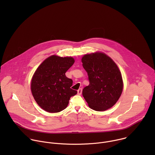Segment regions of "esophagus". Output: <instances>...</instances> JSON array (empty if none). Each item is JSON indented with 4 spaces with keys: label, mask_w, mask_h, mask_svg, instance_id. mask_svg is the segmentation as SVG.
Returning a JSON list of instances; mask_svg holds the SVG:
<instances>
[{
    "label": "esophagus",
    "mask_w": 155,
    "mask_h": 155,
    "mask_svg": "<svg viewBox=\"0 0 155 155\" xmlns=\"http://www.w3.org/2000/svg\"><path fill=\"white\" fill-rule=\"evenodd\" d=\"M77 93H78V95H81V93H82V89H81V88H80L79 90H77Z\"/></svg>",
    "instance_id": "obj_1"
}]
</instances>
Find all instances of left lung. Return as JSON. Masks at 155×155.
I'll list each match as a JSON object with an SVG mask.
<instances>
[{
    "label": "left lung",
    "mask_w": 155,
    "mask_h": 155,
    "mask_svg": "<svg viewBox=\"0 0 155 155\" xmlns=\"http://www.w3.org/2000/svg\"><path fill=\"white\" fill-rule=\"evenodd\" d=\"M81 62L90 81L82 91L88 105L99 112L113 107L123 89L122 76L117 65L101 52L84 55Z\"/></svg>",
    "instance_id": "obj_1"
}]
</instances>
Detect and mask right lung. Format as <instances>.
Segmentation results:
<instances>
[{"mask_svg":"<svg viewBox=\"0 0 155 155\" xmlns=\"http://www.w3.org/2000/svg\"><path fill=\"white\" fill-rule=\"evenodd\" d=\"M75 62L72 57L53 55L44 61L35 71L31 84L32 96L46 112L58 113L68 107L70 98L77 94L72 90V79L65 72Z\"/></svg>","mask_w":155,"mask_h":155,"instance_id":"add662e5","label":"right lung"}]
</instances>
